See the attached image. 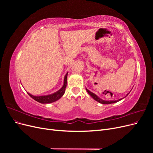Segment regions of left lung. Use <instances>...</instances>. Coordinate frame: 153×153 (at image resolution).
<instances>
[{
    "instance_id": "1",
    "label": "left lung",
    "mask_w": 153,
    "mask_h": 153,
    "mask_svg": "<svg viewBox=\"0 0 153 153\" xmlns=\"http://www.w3.org/2000/svg\"><path fill=\"white\" fill-rule=\"evenodd\" d=\"M86 90H87L88 93H89V94L91 95V96L92 97V98H93L94 100L98 101V102L101 103V104H111V103H114L117 102V101H120V100H123V98H121V99H119V100H116V101H105V100H103L100 99L98 96H97L95 94L93 93V92H92L89 91V90L87 89H86ZM128 94H129V93H128ZM128 94L126 96H128Z\"/></svg>"
}]
</instances>
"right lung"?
Masks as SVG:
<instances>
[{
    "label": "right lung",
    "instance_id": "add662e5",
    "mask_svg": "<svg viewBox=\"0 0 153 153\" xmlns=\"http://www.w3.org/2000/svg\"><path fill=\"white\" fill-rule=\"evenodd\" d=\"M67 76H68V73L66 74L65 76H64L63 86L62 87L61 89H59L58 91L55 92L53 94L46 95V96H35L29 94V92H27V93H28V94L32 99H34L36 101H38V102L41 103H50L54 102V101H56L57 100L61 98V97L64 95V92H65V89L67 85Z\"/></svg>",
    "mask_w": 153,
    "mask_h": 153
}]
</instances>
